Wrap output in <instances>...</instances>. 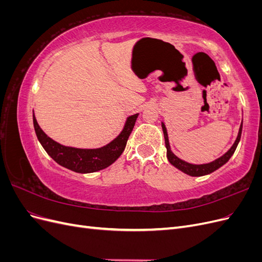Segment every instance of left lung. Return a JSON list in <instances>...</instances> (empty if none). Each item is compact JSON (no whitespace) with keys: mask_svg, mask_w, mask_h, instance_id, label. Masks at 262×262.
Returning <instances> with one entry per match:
<instances>
[{"mask_svg":"<svg viewBox=\"0 0 262 262\" xmlns=\"http://www.w3.org/2000/svg\"><path fill=\"white\" fill-rule=\"evenodd\" d=\"M162 128H163V132H164V138H165V144H166V148H167V158L169 163L175 166L176 168H178L179 170H181L182 172L187 173L189 176H192V177H200V176H204V175H208V173H211L213 171H215L216 169H219L220 167H222L224 164H226L229 158L232 157V155L234 154L235 149L238 145L239 141H241V137H242V130H243V121L241 123L239 126V131H238V136L236 138V141L234 142V144L232 145V147L229 148L227 152L222 155L221 157L216 158L215 161H213L211 163L208 164H200V165H195V164H190L187 163L185 161L180 160L179 157H177L175 154L171 152L170 149V145H169V140H168V134H167V130H166V126L165 124L162 122Z\"/></svg>","mask_w":262,"mask_h":262,"instance_id":"left-lung-1","label":"left lung"}]
</instances>
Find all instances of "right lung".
Instances as JSON below:
<instances>
[{
  "label": "right lung",
  "instance_id": "1",
  "mask_svg": "<svg viewBox=\"0 0 262 262\" xmlns=\"http://www.w3.org/2000/svg\"><path fill=\"white\" fill-rule=\"evenodd\" d=\"M139 114L126 118L125 124L119 136L107 145L99 148H76L64 146L53 141L41 130L33 114L37 138L47 153L59 165L75 172L87 173L104 169L115 163L122 154Z\"/></svg>",
  "mask_w": 262,
  "mask_h": 262
}]
</instances>
